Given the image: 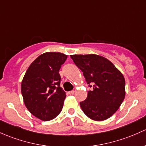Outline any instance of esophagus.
<instances>
[{
	"instance_id": "34e87169",
	"label": "esophagus",
	"mask_w": 146,
	"mask_h": 146,
	"mask_svg": "<svg viewBox=\"0 0 146 146\" xmlns=\"http://www.w3.org/2000/svg\"><path fill=\"white\" fill-rule=\"evenodd\" d=\"M74 92H75L74 90H71V91L68 92V94H70V95H73V94H74Z\"/></svg>"
}]
</instances>
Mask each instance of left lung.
<instances>
[{
    "label": "left lung",
    "instance_id": "obj_1",
    "mask_svg": "<svg viewBox=\"0 0 146 146\" xmlns=\"http://www.w3.org/2000/svg\"><path fill=\"white\" fill-rule=\"evenodd\" d=\"M83 73L88 87L85 101L80 102L84 113L90 119L102 121L117 111L125 96L123 75L109 60L96 54L70 55Z\"/></svg>",
    "mask_w": 146,
    "mask_h": 146
}]
</instances>
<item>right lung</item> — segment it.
I'll use <instances>...</instances> for the list:
<instances>
[{"mask_svg":"<svg viewBox=\"0 0 146 146\" xmlns=\"http://www.w3.org/2000/svg\"><path fill=\"white\" fill-rule=\"evenodd\" d=\"M67 55L46 52L40 55L27 69L21 85L26 107L35 117L49 121L60 113L66 94L60 87L61 65Z\"/></svg>","mask_w":146,"mask_h":146,"instance_id":"right-lung-1","label":"right lung"}]
</instances>
